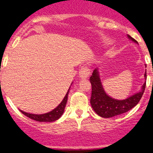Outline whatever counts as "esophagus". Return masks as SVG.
<instances>
[{
  "mask_svg": "<svg viewBox=\"0 0 153 153\" xmlns=\"http://www.w3.org/2000/svg\"><path fill=\"white\" fill-rule=\"evenodd\" d=\"M90 75V70L86 66H83L79 70V76L81 79H86L88 78L89 76Z\"/></svg>",
  "mask_w": 153,
  "mask_h": 153,
  "instance_id": "34e87169",
  "label": "esophagus"
}]
</instances>
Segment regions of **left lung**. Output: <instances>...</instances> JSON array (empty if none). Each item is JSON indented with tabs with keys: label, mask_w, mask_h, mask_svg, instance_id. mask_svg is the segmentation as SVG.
Instances as JSON below:
<instances>
[{
	"label": "left lung",
	"mask_w": 153,
	"mask_h": 153,
	"mask_svg": "<svg viewBox=\"0 0 153 153\" xmlns=\"http://www.w3.org/2000/svg\"><path fill=\"white\" fill-rule=\"evenodd\" d=\"M128 37L131 40L138 44V42L135 39L132 38V36L128 35ZM144 76L146 79V70L144 74ZM90 81L92 85L90 104L96 113L103 118H110V117H116V116L123 114L130 110L140 102L146 88L145 82L143 86H142L141 91L128 97L123 100H115L109 97L105 93L100 79L97 69L93 70V74L90 78Z\"/></svg>",
	"instance_id": "left-lung-1"
}]
</instances>
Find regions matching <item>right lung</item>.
Listing matches in <instances>:
<instances>
[{
	"label": "right lung",
	"mask_w": 153,
	"mask_h": 153,
	"mask_svg": "<svg viewBox=\"0 0 153 153\" xmlns=\"http://www.w3.org/2000/svg\"><path fill=\"white\" fill-rule=\"evenodd\" d=\"M70 91V89L67 91V94L62 100V102L58 105L57 107L55 108L54 109H53L52 111L49 112L47 113H44V114H31V113H27L26 112H24L21 110V113L24 115L27 116L29 118L32 119L33 120L38 121V122H53L55 120H57L58 119L60 118L62 115H63V112H64L65 106L67 102V98H68V93Z\"/></svg>",
	"instance_id": "right-lung-1"
}]
</instances>
